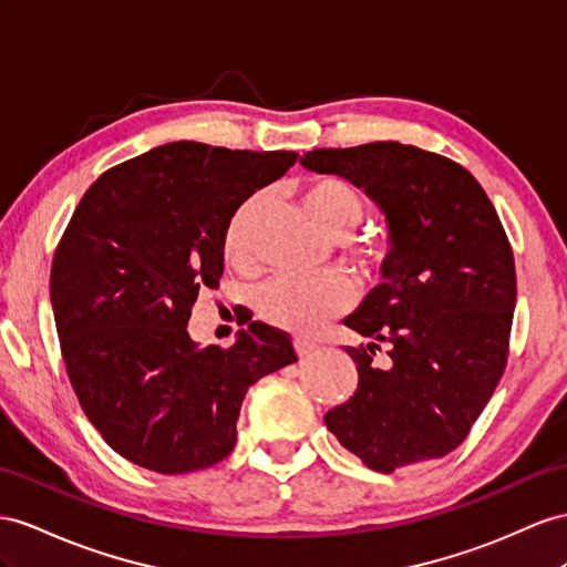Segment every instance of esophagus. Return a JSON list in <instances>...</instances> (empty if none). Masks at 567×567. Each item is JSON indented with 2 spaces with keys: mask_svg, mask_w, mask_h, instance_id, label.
<instances>
[{
  "mask_svg": "<svg viewBox=\"0 0 567 567\" xmlns=\"http://www.w3.org/2000/svg\"><path fill=\"white\" fill-rule=\"evenodd\" d=\"M295 352H297V357L299 359H307L311 352H313V344L311 342H307V340H295Z\"/></svg>",
  "mask_w": 567,
  "mask_h": 567,
  "instance_id": "obj_1",
  "label": "esophagus"
}]
</instances>
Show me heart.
<instances>
[{
    "label": "heart",
    "instance_id": "b5f03b06",
    "mask_svg": "<svg viewBox=\"0 0 567 567\" xmlns=\"http://www.w3.org/2000/svg\"><path fill=\"white\" fill-rule=\"evenodd\" d=\"M301 208L332 239H347L361 227L367 217V203L357 188L340 177H313L301 186ZM266 206V196L256 194L244 200L231 215L225 229V256L244 264L251 256V239L258 215ZM398 246L390 235L357 239L350 246V258L371 278H383L395 264ZM258 311L275 328H285L297 336H309L332 318L344 313L354 303V289L342 275H280L258 289Z\"/></svg>",
    "mask_w": 567,
    "mask_h": 567
}]
</instances>
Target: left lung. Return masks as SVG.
I'll use <instances>...</instances> for the list:
<instances>
[{
	"instance_id": "obj_1",
	"label": "left lung",
	"mask_w": 567,
	"mask_h": 567,
	"mask_svg": "<svg viewBox=\"0 0 567 567\" xmlns=\"http://www.w3.org/2000/svg\"><path fill=\"white\" fill-rule=\"evenodd\" d=\"M301 165L364 188L398 246L388 282L344 318L369 342L344 347L359 383L326 426L383 474L453 453L511 350L515 256L496 208L455 159L398 141L318 148Z\"/></svg>"
}]
</instances>
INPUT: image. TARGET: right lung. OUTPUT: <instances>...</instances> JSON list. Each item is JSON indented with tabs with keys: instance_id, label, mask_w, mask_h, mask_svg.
Instances as JSON below:
<instances>
[{
	"instance_id": "right-lung-1",
	"label": "right lung",
	"mask_w": 567,
	"mask_h": 567,
	"mask_svg": "<svg viewBox=\"0 0 567 567\" xmlns=\"http://www.w3.org/2000/svg\"><path fill=\"white\" fill-rule=\"evenodd\" d=\"M297 157L165 143L100 174L71 215L50 272L66 375L105 443L138 467L225 460L246 390L297 361L287 332L258 321L231 347H198L186 330L223 275L231 215Z\"/></svg>"
}]
</instances>
